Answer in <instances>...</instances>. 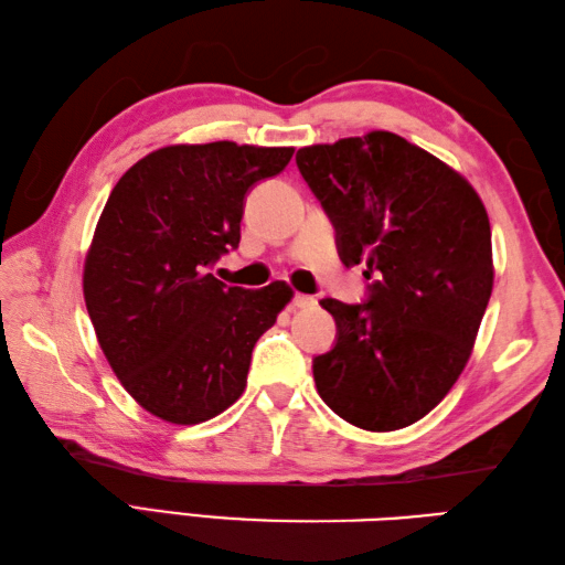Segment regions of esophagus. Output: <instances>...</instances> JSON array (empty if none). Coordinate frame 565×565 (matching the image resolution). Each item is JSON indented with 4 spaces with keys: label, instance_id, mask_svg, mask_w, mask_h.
<instances>
[{
    "label": "esophagus",
    "instance_id": "34e87169",
    "mask_svg": "<svg viewBox=\"0 0 565 565\" xmlns=\"http://www.w3.org/2000/svg\"><path fill=\"white\" fill-rule=\"evenodd\" d=\"M318 301L313 296H306V294H296L294 296V301H291V306L294 308H313Z\"/></svg>",
    "mask_w": 565,
    "mask_h": 565
}]
</instances>
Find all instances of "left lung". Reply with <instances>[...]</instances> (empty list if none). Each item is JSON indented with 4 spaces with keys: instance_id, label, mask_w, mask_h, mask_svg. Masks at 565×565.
Masks as SVG:
<instances>
[{
    "instance_id": "left-lung-1",
    "label": "left lung",
    "mask_w": 565,
    "mask_h": 565,
    "mask_svg": "<svg viewBox=\"0 0 565 565\" xmlns=\"http://www.w3.org/2000/svg\"><path fill=\"white\" fill-rule=\"evenodd\" d=\"M340 259L366 264V298H326L338 334L313 356L320 398L347 423H417L459 379L493 291L490 223L473 186L435 154L374 130L296 152Z\"/></svg>"
}]
</instances>
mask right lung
<instances>
[{"label":"right lung","instance_id":"1","mask_svg":"<svg viewBox=\"0 0 565 565\" xmlns=\"http://www.w3.org/2000/svg\"><path fill=\"white\" fill-rule=\"evenodd\" d=\"M294 148L170 146L118 179L84 262V303L124 388L174 425H199L245 391L252 350L294 291L211 274L239 245L247 191Z\"/></svg>","mask_w":565,"mask_h":565}]
</instances>
